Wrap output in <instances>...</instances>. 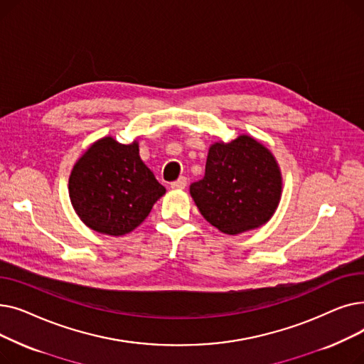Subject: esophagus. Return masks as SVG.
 Instances as JSON below:
<instances>
[{
    "label": "esophagus",
    "instance_id": "obj_1",
    "mask_svg": "<svg viewBox=\"0 0 364 364\" xmlns=\"http://www.w3.org/2000/svg\"><path fill=\"white\" fill-rule=\"evenodd\" d=\"M187 186V178L186 177H180L178 180H176V181H172L171 183V188H176V190H178V188H184Z\"/></svg>",
    "mask_w": 364,
    "mask_h": 364
}]
</instances>
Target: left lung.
Masks as SVG:
<instances>
[{
  "instance_id": "1",
  "label": "left lung",
  "mask_w": 364,
  "mask_h": 364,
  "mask_svg": "<svg viewBox=\"0 0 364 364\" xmlns=\"http://www.w3.org/2000/svg\"><path fill=\"white\" fill-rule=\"evenodd\" d=\"M203 218L225 235L269 221L282 196L280 168L264 144L250 136L209 147L205 176L190 184Z\"/></svg>"
}]
</instances>
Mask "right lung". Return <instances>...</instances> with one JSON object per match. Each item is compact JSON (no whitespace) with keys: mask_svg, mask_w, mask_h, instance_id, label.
<instances>
[{"mask_svg":"<svg viewBox=\"0 0 364 364\" xmlns=\"http://www.w3.org/2000/svg\"><path fill=\"white\" fill-rule=\"evenodd\" d=\"M165 192L141 161L137 140H97L76 161L69 177L75 213L91 230L109 236H124L139 227Z\"/></svg>","mask_w":364,"mask_h":364,"instance_id":"1","label":"right lung"}]
</instances>
